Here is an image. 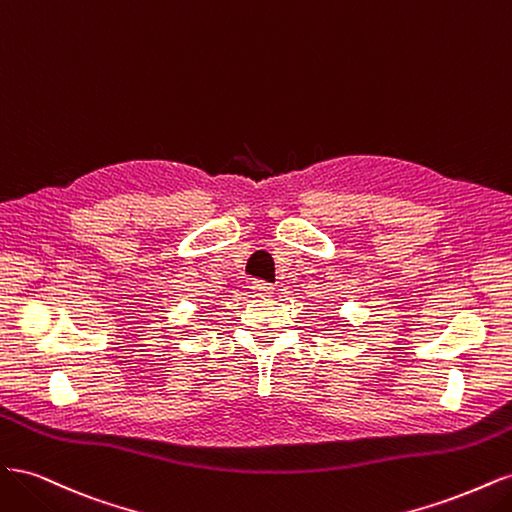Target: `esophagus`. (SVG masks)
<instances>
[{
  "label": "esophagus",
  "mask_w": 512,
  "mask_h": 512,
  "mask_svg": "<svg viewBox=\"0 0 512 512\" xmlns=\"http://www.w3.org/2000/svg\"><path fill=\"white\" fill-rule=\"evenodd\" d=\"M252 290H254L256 297H271V294H273V286L267 284V282H262V280H254Z\"/></svg>",
  "instance_id": "1"
}]
</instances>
